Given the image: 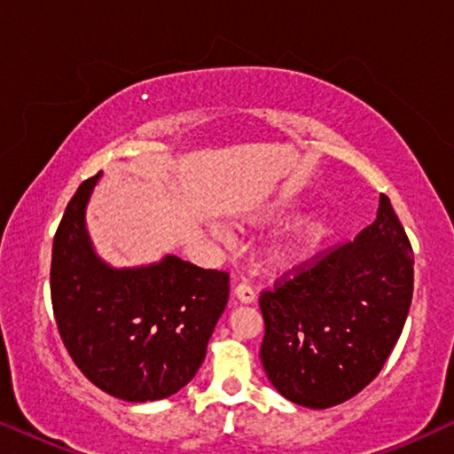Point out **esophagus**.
Here are the masks:
<instances>
[{
	"mask_svg": "<svg viewBox=\"0 0 454 454\" xmlns=\"http://www.w3.org/2000/svg\"><path fill=\"white\" fill-rule=\"evenodd\" d=\"M235 297H238L239 303H254V301H256V294H254V289L246 283H241V285H238V287H235Z\"/></svg>",
	"mask_w": 454,
	"mask_h": 454,
	"instance_id": "esophagus-1",
	"label": "esophagus"
}]
</instances>
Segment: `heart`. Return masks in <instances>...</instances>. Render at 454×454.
<instances>
[{
  "instance_id": "obj_1",
  "label": "heart",
  "mask_w": 454,
  "mask_h": 454,
  "mask_svg": "<svg viewBox=\"0 0 454 454\" xmlns=\"http://www.w3.org/2000/svg\"><path fill=\"white\" fill-rule=\"evenodd\" d=\"M295 207V200L289 196H281L277 200L266 204L262 210H258L254 221L256 223H272L283 219ZM213 233L219 239H229V231L223 225H213ZM333 233L331 216L322 210H308V213L297 215L294 221H289L275 238L264 247V262L275 270H289L294 266L301 264L312 254L325 246V241Z\"/></svg>"
}]
</instances>
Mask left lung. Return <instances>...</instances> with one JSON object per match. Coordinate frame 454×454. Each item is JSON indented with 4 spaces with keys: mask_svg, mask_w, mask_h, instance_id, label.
Returning <instances> with one entry per match:
<instances>
[{
    "mask_svg": "<svg viewBox=\"0 0 454 454\" xmlns=\"http://www.w3.org/2000/svg\"><path fill=\"white\" fill-rule=\"evenodd\" d=\"M411 295V244L380 194L376 221L356 239L260 295L270 384L309 409L356 396L399 340Z\"/></svg>",
    "mask_w": 454,
    "mask_h": 454,
    "instance_id": "8db88e82",
    "label": "left lung"
}]
</instances>
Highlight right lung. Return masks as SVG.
I'll use <instances>...</instances> for the list:
<instances>
[{"label": "right lung", "mask_w": 454, "mask_h": 454, "mask_svg": "<svg viewBox=\"0 0 454 454\" xmlns=\"http://www.w3.org/2000/svg\"><path fill=\"white\" fill-rule=\"evenodd\" d=\"M103 173L76 190L53 239L51 300L74 364L129 403L176 395L196 376L229 297V275L165 254L117 266L95 250L86 208Z\"/></svg>", "instance_id": "add662e5"}]
</instances>
